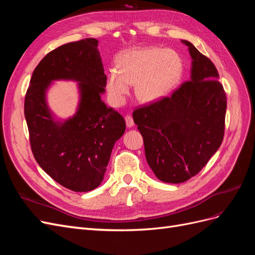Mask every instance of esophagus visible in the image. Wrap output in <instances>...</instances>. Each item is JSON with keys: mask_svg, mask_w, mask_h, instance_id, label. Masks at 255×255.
Here are the masks:
<instances>
[{"mask_svg": "<svg viewBox=\"0 0 255 255\" xmlns=\"http://www.w3.org/2000/svg\"><path fill=\"white\" fill-rule=\"evenodd\" d=\"M126 123L128 128H132L134 126V120L130 116H126Z\"/></svg>", "mask_w": 255, "mask_h": 255, "instance_id": "esophagus-1", "label": "esophagus"}]
</instances>
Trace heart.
Here are the masks:
<instances>
[{"label":"heart","instance_id":"obj_1","mask_svg":"<svg viewBox=\"0 0 255 255\" xmlns=\"http://www.w3.org/2000/svg\"><path fill=\"white\" fill-rule=\"evenodd\" d=\"M182 60L171 50L142 49L132 51L119 61V72L107 76V90L116 102L121 103L135 85V95L142 102H155L165 97L180 80Z\"/></svg>","mask_w":255,"mask_h":255}]
</instances>
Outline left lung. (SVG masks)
Returning <instances> with one entry per match:
<instances>
[{
  "instance_id": "1",
  "label": "left lung",
  "mask_w": 255,
  "mask_h": 255,
  "mask_svg": "<svg viewBox=\"0 0 255 255\" xmlns=\"http://www.w3.org/2000/svg\"><path fill=\"white\" fill-rule=\"evenodd\" d=\"M190 80L170 97L139 107L133 118L143 138L145 158L165 183L179 184L201 171L225 135L227 97L210 58L192 43Z\"/></svg>"
}]
</instances>
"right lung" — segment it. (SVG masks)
I'll return each mask as SVG.
<instances>
[{
  "label": "right lung",
  "instance_id": "add662e5",
  "mask_svg": "<svg viewBox=\"0 0 255 255\" xmlns=\"http://www.w3.org/2000/svg\"><path fill=\"white\" fill-rule=\"evenodd\" d=\"M58 79L78 81L80 90L78 111L64 123L52 117L45 98ZM106 80L98 40L87 38L51 51L29 81L24 115L34 157L54 181L73 191L101 184L114 144L125 134V119L101 99Z\"/></svg>",
  "mask_w": 255,
  "mask_h": 255
}]
</instances>
